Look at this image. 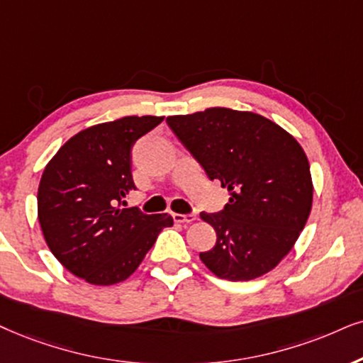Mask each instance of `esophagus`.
<instances>
[{"label": "esophagus", "mask_w": 363, "mask_h": 363, "mask_svg": "<svg viewBox=\"0 0 363 363\" xmlns=\"http://www.w3.org/2000/svg\"><path fill=\"white\" fill-rule=\"evenodd\" d=\"M174 221L176 223H182V224H189L192 221H196V214H174L172 216Z\"/></svg>", "instance_id": "esophagus-1"}]
</instances>
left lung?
<instances>
[{
    "label": "left lung",
    "instance_id": "left-lung-1",
    "mask_svg": "<svg viewBox=\"0 0 363 363\" xmlns=\"http://www.w3.org/2000/svg\"><path fill=\"white\" fill-rule=\"evenodd\" d=\"M166 122L211 181L229 192L221 211L201 213L218 236L201 261L229 281L268 273L290 253L311 211L313 184L301 145L253 112L214 107Z\"/></svg>",
    "mask_w": 363,
    "mask_h": 363
}]
</instances>
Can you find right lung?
<instances>
[{"instance_id":"add662e5","label":"right lung","mask_w":363,"mask_h":363,"mask_svg":"<svg viewBox=\"0 0 363 363\" xmlns=\"http://www.w3.org/2000/svg\"><path fill=\"white\" fill-rule=\"evenodd\" d=\"M164 117H123L73 135L45 167L38 219L50 251L91 284L123 281L139 268L171 214L125 209L135 189L132 147Z\"/></svg>"}]
</instances>
